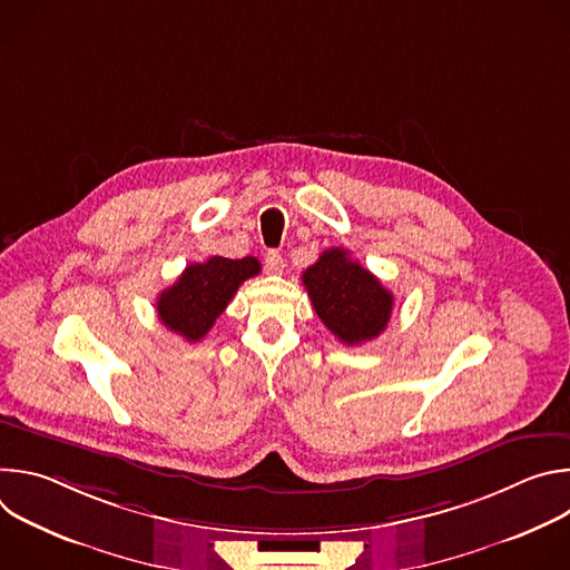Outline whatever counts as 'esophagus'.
Returning <instances> with one entry per match:
<instances>
[{
    "mask_svg": "<svg viewBox=\"0 0 570 570\" xmlns=\"http://www.w3.org/2000/svg\"><path fill=\"white\" fill-rule=\"evenodd\" d=\"M266 271L273 273V275L282 273L284 271V257L279 253H275V250H268L266 253Z\"/></svg>",
    "mask_w": 570,
    "mask_h": 570,
    "instance_id": "34e87169",
    "label": "esophagus"
}]
</instances>
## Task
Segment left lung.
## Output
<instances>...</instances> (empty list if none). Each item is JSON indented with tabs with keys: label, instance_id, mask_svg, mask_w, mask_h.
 <instances>
[{
	"label": "left lung",
	"instance_id": "obj_1",
	"mask_svg": "<svg viewBox=\"0 0 570 570\" xmlns=\"http://www.w3.org/2000/svg\"><path fill=\"white\" fill-rule=\"evenodd\" d=\"M317 317L345 345L376 338L392 315V293L343 248L324 250L302 275Z\"/></svg>",
	"mask_w": 570,
	"mask_h": 570
}]
</instances>
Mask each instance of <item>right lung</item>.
Here are the masks:
<instances>
[{"instance_id":"right-lung-1","label":"right lung","mask_w":570,"mask_h":570,"mask_svg":"<svg viewBox=\"0 0 570 570\" xmlns=\"http://www.w3.org/2000/svg\"><path fill=\"white\" fill-rule=\"evenodd\" d=\"M259 271L262 264L255 257H209L203 264H189L174 286L157 295V317L174 334L196 343L214 327L238 286Z\"/></svg>"}]
</instances>
